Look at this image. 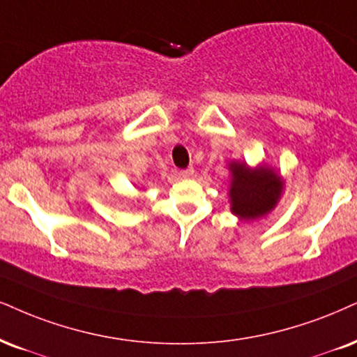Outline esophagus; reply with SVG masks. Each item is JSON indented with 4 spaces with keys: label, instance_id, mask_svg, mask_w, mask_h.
<instances>
[{
    "label": "esophagus",
    "instance_id": "1",
    "mask_svg": "<svg viewBox=\"0 0 357 357\" xmlns=\"http://www.w3.org/2000/svg\"><path fill=\"white\" fill-rule=\"evenodd\" d=\"M180 175H182L183 178H190L193 175V169L192 167H188V169H185V170H180Z\"/></svg>",
    "mask_w": 357,
    "mask_h": 357
}]
</instances>
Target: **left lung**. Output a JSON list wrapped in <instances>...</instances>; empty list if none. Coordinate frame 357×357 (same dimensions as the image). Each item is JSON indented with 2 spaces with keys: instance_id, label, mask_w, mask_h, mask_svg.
Segmentation results:
<instances>
[{
  "instance_id": "1",
  "label": "left lung",
  "mask_w": 357,
  "mask_h": 357,
  "mask_svg": "<svg viewBox=\"0 0 357 357\" xmlns=\"http://www.w3.org/2000/svg\"><path fill=\"white\" fill-rule=\"evenodd\" d=\"M231 213L241 220H257L270 213L283 193V180L271 167L258 165L252 169L245 162H230Z\"/></svg>"
}]
</instances>
